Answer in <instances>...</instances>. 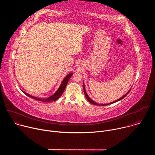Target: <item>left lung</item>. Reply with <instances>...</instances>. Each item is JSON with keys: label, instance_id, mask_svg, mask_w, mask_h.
I'll list each match as a JSON object with an SVG mask.
<instances>
[{"label": "left lung", "instance_id": "1", "mask_svg": "<svg viewBox=\"0 0 155 155\" xmlns=\"http://www.w3.org/2000/svg\"><path fill=\"white\" fill-rule=\"evenodd\" d=\"M83 91H84V95H85V97H86V98L87 99V100L88 101V102H90V103H91L92 104H94V105H109V104H113V103H115V102H117V101H120V100H121L122 99H123L124 97H126V96H127V94L129 93V91H130V90H129L127 93H126L123 96H122L121 98H120V99H118V100H117V101H114V102H110V103H109V104H97V103H96V102H94L93 100H92L89 96H87V93H86V90H85V87H84V82H83Z\"/></svg>", "mask_w": 155, "mask_h": 155}]
</instances>
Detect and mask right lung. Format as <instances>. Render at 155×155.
Returning <instances> with one entry per match:
<instances>
[{"label":"right lung","mask_w":155,"mask_h":155,"mask_svg":"<svg viewBox=\"0 0 155 155\" xmlns=\"http://www.w3.org/2000/svg\"><path fill=\"white\" fill-rule=\"evenodd\" d=\"M73 75V73H71L69 74H68L67 76H66L64 79L62 80L59 87L58 88V90L56 91V93L53 94L51 96L48 97V98H45V99H43V98H39V97H34L32 96L29 95V94L26 93L25 91H23L26 96H28L29 97H31L35 100H37L39 101H41V102H52V101H56V100H58L62 94L65 88L68 84V83L69 80V79L71 78V77H72V75Z\"/></svg>","instance_id":"obj_1"}]
</instances>
